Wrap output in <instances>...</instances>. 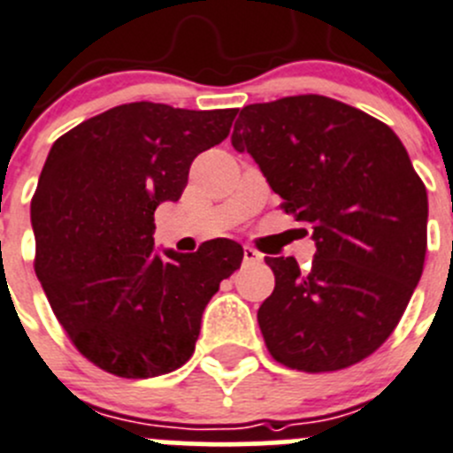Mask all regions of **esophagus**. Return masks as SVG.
I'll return each mask as SVG.
<instances>
[{"instance_id":"34e87169","label":"esophagus","mask_w":453,"mask_h":453,"mask_svg":"<svg viewBox=\"0 0 453 453\" xmlns=\"http://www.w3.org/2000/svg\"><path fill=\"white\" fill-rule=\"evenodd\" d=\"M261 261H264V255H261V252H257L255 248H250V246H246L243 248V264H261Z\"/></svg>"}]
</instances>
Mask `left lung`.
I'll return each mask as SVG.
<instances>
[{"instance_id": "obj_1", "label": "left lung", "mask_w": 453, "mask_h": 453, "mask_svg": "<svg viewBox=\"0 0 453 453\" xmlns=\"http://www.w3.org/2000/svg\"><path fill=\"white\" fill-rule=\"evenodd\" d=\"M232 147L259 165L315 241L311 270L265 257L257 319L274 360L306 373L357 365L387 342L420 281L426 189L391 127L326 96L241 109Z\"/></svg>"}]
</instances>
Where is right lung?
I'll use <instances>...</instances> for the list:
<instances>
[{
  "instance_id": "obj_1",
  "label": "right lung",
  "mask_w": 453,
  "mask_h": 453,
  "mask_svg": "<svg viewBox=\"0 0 453 453\" xmlns=\"http://www.w3.org/2000/svg\"><path fill=\"white\" fill-rule=\"evenodd\" d=\"M236 109L129 103L53 142L31 201L35 273L75 349L118 378L192 357L207 302L243 259L232 239L154 250V212L179 201L189 165L230 134Z\"/></svg>"
}]
</instances>
